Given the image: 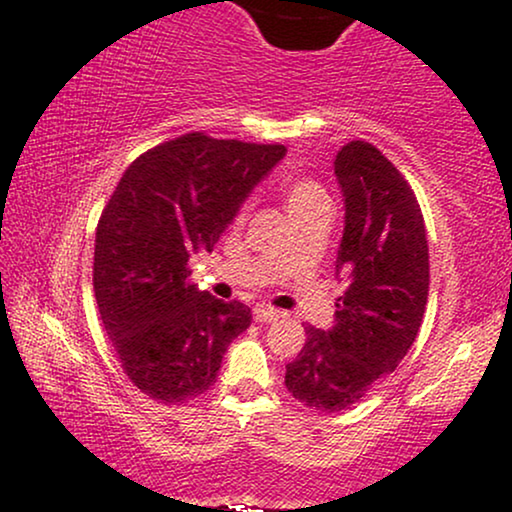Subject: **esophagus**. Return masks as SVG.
<instances>
[{
  "mask_svg": "<svg viewBox=\"0 0 512 512\" xmlns=\"http://www.w3.org/2000/svg\"><path fill=\"white\" fill-rule=\"evenodd\" d=\"M252 318H255L257 323H274V320L281 318V311L260 304V306H255V309H252Z\"/></svg>",
  "mask_w": 512,
  "mask_h": 512,
  "instance_id": "obj_1",
  "label": "esophagus"
}]
</instances>
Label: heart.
I'll return each mask as SVG.
<instances>
[{
    "instance_id": "heart-1",
    "label": "heart",
    "mask_w": 512,
    "mask_h": 512,
    "mask_svg": "<svg viewBox=\"0 0 512 512\" xmlns=\"http://www.w3.org/2000/svg\"><path fill=\"white\" fill-rule=\"evenodd\" d=\"M283 194L292 215L306 213L313 208H327L325 189L318 182L304 180V177H288L283 182Z\"/></svg>"
}]
</instances>
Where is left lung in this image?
I'll use <instances>...</instances> for the list:
<instances>
[{
    "label": "left lung",
    "mask_w": 512,
    "mask_h": 512,
    "mask_svg": "<svg viewBox=\"0 0 512 512\" xmlns=\"http://www.w3.org/2000/svg\"><path fill=\"white\" fill-rule=\"evenodd\" d=\"M332 166L344 196L335 269L346 292L332 327H306L285 367L292 398L316 412L349 410L400 365L428 299L426 227L405 177L363 140L339 149Z\"/></svg>",
    "instance_id": "8db88e82"
}]
</instances>
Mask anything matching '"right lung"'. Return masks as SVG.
I'll return each instance as SVG.
<instances>
[{"mask_svg": "<svg viewBox=\"0 0 512 512\" xmlns=\"http://www.w3.org/2000/svg\"><path fill=\"white\" fill-rule=\"evenodd\" d=\"M285 152L187 133L135 159L102 210L95 299L121 367L149 398L175 405L206 393L250 327L248 306L196 288L187 264L215 248Z\"/></svg>", "mask_w": 512, "mask_h": 512, "instance_id": "right-lung-1", "label": "right lung"}]
</instances>
